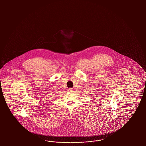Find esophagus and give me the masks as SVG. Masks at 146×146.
Instances as JSON below:
<instances>
[{
  "instance_id": "esophagus-1",
  "label": "esophagus",
  "mask_w": 146,
  "mask_h": 146,
  "mask_svg": "<svg viewBox=\"0 0 146 146\" xmlns=\"http://www.w3.org/2000/svg\"><path fill=\"white\" fill-rule=\"evenodd\" d=\"M68 91L69 92H73V90H72V88L69 89Z\"/></svg>"
}]
</instances>
